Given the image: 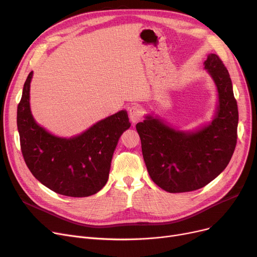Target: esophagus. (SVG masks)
I'll return each mask as SVG.
<instances>
[{"label": "esophagus", "mask_w": 257, "mask_h": 257, "mask_svg": "<svg viewBox=\"0 0 257 257\" xmlns=\"http://www.w3.org/2000/svg\"><path fill=\"white\" fill-rule=\"evenodd\" d=\"M143 115H144V111L140 105L134 104L129 108V117L132 123H137V121L141 120Z\"/></svg>", "instance_id": "34e87169"}]
</instances>
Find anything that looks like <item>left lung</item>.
I'll use <instances>...</instances> for the list:
<instances>
[{
  "mask_svg": "<svg viewBox=\"0 0 257 257\" xmlns=\"http://www.w3.org/2000/svg\"><path fill=\"white\" fill-rule=\"evenodd\" d=\"M204 64L220 102L209 126L184 133L152 116L137 124L148 173L169 193L192 192L208 184L227 167L236 146L238 110L230 76L217 54H209Z\"/></svg>",
  "mask_w": 257,
  "mask_h": 257,
  "instance_id": "obj_1",
  "label": "left lung"
}]
</instances>
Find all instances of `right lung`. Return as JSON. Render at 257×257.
Segmentation results:
<instances>
[{"mask_svg":"<svg viewBox=\"0 0 257 257\" xmlns=\"http://www.w3.org/2000/svg\"><path fill=\"white\" fill-rule=\"evenodd\" d=\"M33 73L24 84L18 106V129L25 163L33 176L50 190L69 197H88L106 184L118 139L130 127L120 110L79 137L60 139L38 126L30 111L29 91Z\"/></svg>","mask_w":257,"mask_h":257,"instance_id":"1","label":"right lung"}]
</instances>
